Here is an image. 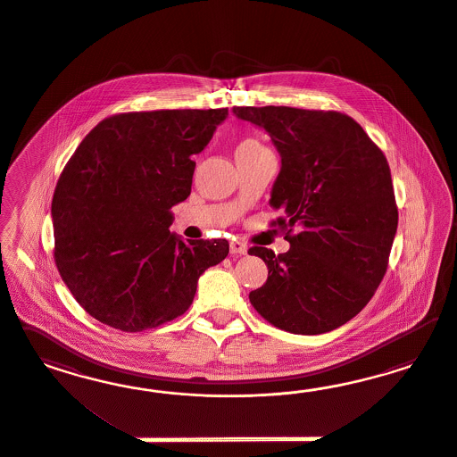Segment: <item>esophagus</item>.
<instances>
[{
  "instance_id": "obj_1",
  "label": "esophagus",
  "mask_w": 457,
  "mask_h": 457,
  "mask_svg": "<svg viewBox=\"0 0 457 457\" xmlns=\"http://www.w3.org/2000/svg\"><path fill=\"white\" fill-rule=\"evenodd\" d=\"M229 249H231V253H233V254H239V256L248 253V246H246L243 241H231Z\"/></svg>"
}]
</instances>
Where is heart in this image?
Returning a JSON list of instances; mask_svg holds the SVG:
<instances>
[{"label":"heart","instance_id":"1","mask_svg":"<svg viewBox=\"0 0 457 457\" xmlns=\"http://www.w3.org/2000/svg\"><path fill=\"white\" fill-rule=\"evenodd\" d=\"M253 149H262V144H260L258 140H254V138L243 140V142L239 144V147H237V151H253Z\"/></svg>","mask_w":457,"mask_h":457}]
</instances>
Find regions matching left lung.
<instances>
[{"label": "left lung", "mask_w": 457, "mask_h": 457, "mask_svg": "<svg viewBox=\"0 0 457 457\" xmlns=\"http://www.w3.org/2000/svg\"><path fill=\"white\" fill-rule=\"evenodd\" d=\"M268 132L281 169L270 206L290 249L249 248L268 266L249 302L285 332L320 335L353 319L387 270L399 212L387 159L352 117L293 107H233ZM297 235H290V228Z\"/></svg>", "instance_id": "obj_1"}]
</instances>
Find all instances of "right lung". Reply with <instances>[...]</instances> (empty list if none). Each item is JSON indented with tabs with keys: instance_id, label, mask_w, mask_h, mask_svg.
<instances>
[{
	"instance_id": "right-lung-1",
	"label": "right lung",
	"mask_w": 457,
	"mask_h": 457,
	"mask_svg": "<svg viewBox=\"0 0 457 457\" xmlns=\"http://www.w3.org/2000/svg\"><path fill=\"white\" fill-rule=\"evenodd\" d=\"M228 109L119 113L83 138L52 201L55 263L94 319L142 332L178 319L197 279L229 253L226 239L169 231L187 199L194 154L204 151Z\"/></svg>"
}]
</instances>
